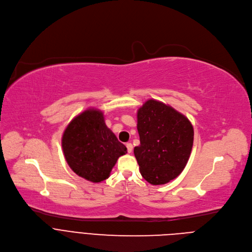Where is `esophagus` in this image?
Instances as JSON below:
<instances>
[{
    "label": "esophagus",
    "mask_w": 252,
    "mask_h": 252,
    "mask_svg": "<svg viewBox=\"0 0 252 252\" xmlns=\"http://www.w3.org/2000/svg\"><path fill=\"white\" fill-rule=\"evenodd\" d=\"M126 149H127V153L130 154L132 152V145H131L130 142H128V143H126Z\"/></svg>",
    "instance_id": "34e87169"
}]
</instances>
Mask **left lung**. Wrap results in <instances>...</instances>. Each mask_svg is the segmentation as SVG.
Masks as SVG:
<instances>
[{"label": "left lung", "mask_w": 252, "mask_h": 252, "mask_svg": "<svg viewBox=\"0 0 252 252\" xmlns=\"http://www.w3.org/2000/svg\"><path fill=\"white\" fill-rule=\"evenodd\" d=\"M140 145L133 150L139 171L154 186L164 185L185 169L193 145V127L173 107L149 99L137 111Z\"/></svg>", "instance_id": "left-lung-1"}]
</instances>
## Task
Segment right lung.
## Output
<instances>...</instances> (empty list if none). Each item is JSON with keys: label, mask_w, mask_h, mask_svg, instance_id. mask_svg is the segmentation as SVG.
Here are the masks:
<instances>
[{"label": "right lung", "mask_w": 252, "mask_h": 252, "mask_svg": "<svg viewBox=\"0 0 252 252\" xmlns=\"http://www.w3.org/2000/svg\"><path fill=\"white\" fill-rule=\"evenodd\" d=\"M62 148L68 166L79 176L92 183L109 178L120 157L126 148L106 126L103 114L88 109L65 127Z\"/></svg>", "instance_id": "right-lung-1"}]
</instances>
